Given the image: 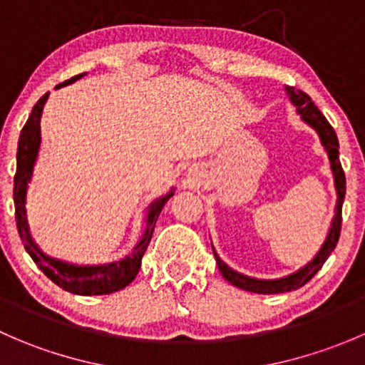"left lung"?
I'll use <instances>...</instances> for the list:
<instances>
[{
  "label": "left lung",
  "mask_w": 365,
  "mask_h": 365,
  "mask_svg": "<svg viewBox=\"0 0 365 365\" xmlns=\"http://www.w3.org/2000/svg\"><path fill=\"white\" fill-rule=\"evenodd\" d=\"M286 95L289 97L292 104L297 108V113L300 114L302 120L312 127L316 130V134L319 135V141H322L323 148H325L327 155H329L330 160V169H332L334 175V185H336V194H337V201H336V215H334L332 222H330V230L327 233L325 242H323L322 249L316 252V256L309 261L307 264H304L302 268H298L297 272L293 274L284 275L281 279H256V277H249V275L240 274V272L233 270V268L227 267L222 259L219 257V254L215 252L213 249V256H215L217 264H219V270L222 274V277L226 279L227 282H231L237 288L245 289V292L251 293H261V295H274V293H286V292H293V289L302 288L305 282L311 281L316 274H318L319 268L323 267L329 256L332 254L334 249H336L337 240H339V233H341V222H342V201H344V194H346V178H344V171L341 168L339 162V141H337V135L334 132V128L330 127V123L327 121V118L323 116L322 111L314 106V102L311 101L307 93L304 91L295 90L292 86H286Z\"/></svg>",
  "instance_id": "8db88e82"
}]
</instances>
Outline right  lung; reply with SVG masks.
Wrapping results in <instances>:
<instances>
[{"mask_svg": "<svg viewBox=\"0 0 365 365\" xmlns=\"http://www.w3.org/2000/svg\"><path fill=\"white\" fill-rule=\"evenodd\" d=\"M86 76V72L79 73V76L70 77L63 84H58L56 88L67 86V84L76 83L77 79ZM49 93L43 95L35 108L31 109L28 121L21 130L19 145H17V171L14 176V203H16V220L17 230H19L21 240H23L26 252L31 256L36 267L60 288L65 292L73 293V295H109V293L120 292L125 286L130 284L138 275L139 268H141V259L145 256L146 249H148L150 240H152L153 230H155V222L159 219L162 208L168 203L169 197H173L175 189L169 190L164 196L157 197L152 201V205L146 210V226L145 233L141 235L135 247L132 249L130 254L120 261H111V263L104 264H76L68 263V261L56 259L51 257L40 249L36 240L33 238L31 230H29L28 222V210H26V196H28V183L31 182L33 169H35L36 157L40 152V143H42V135H40V118H42L43 106H46Z\"/></svg>", "mask_w": 365, "mask_h": 365, "instance_id": "1", "label": "right lung"}]
</instances>
